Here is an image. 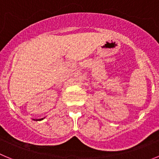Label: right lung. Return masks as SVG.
Listing matches in <instances>:
<instances>
[{
    "label": "right lung",
    "mask_w": 159,
    "mask_h": 159,
    "mask_svg": "<svg viewBox=\"0 0 159 159\" xmlns=\"http://www.w3.org/2000/svg\"><path fill=\"white\" fill-rule=\"evenodd\" d=\"M44 119V118H42V119H32V120H36V121H41V120H43V119Z\"/></svg>",
    "instance_id": "obj_1"
}]
</instances>
